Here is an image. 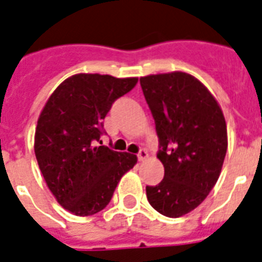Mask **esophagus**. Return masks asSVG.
Masks as SVG:
<instances>
[{
	"label": "esophagus",
	"instance_id": "34e87169",
	"mask_svg": "<svg viewBox=\"0 0 262 262\" xmlns=\"http://www.w3.org/2000/svg\"><path fill=\"white\" fill-rule=\"evenodd\" d=\"M137 159L140 161H144L148 159V152L145 149H140V152L137 153Z\"/></svg>",
	"mask_w": 262,
	"mask_h": 262
}]
</instances>
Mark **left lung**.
I'll list each match as a JSON object with an SVG mask.
<instances>
[{"mask_svg":"<svg viewBox=\"0 0 262 262\" xmlns=\"http://www.w3.org/2000/svg\"><path fill=\"white\" fill-rule=\"evenodd\" d=\"M159 137L164 179L146 186L156 211L178 218L192 211L215 186L227 150L226 121L196 78L169 72L140 78Z\"/></svg>","mask_w":262,"mask_h":262,"instance_id":"obj_1","label":"left lung"}]
</instances>
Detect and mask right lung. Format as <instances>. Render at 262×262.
Instances as JSON below:
<instances>
[{
    "label": "right lung",
    "instance_id": "right-lung-1",
    "mask_svg": "<svg viewBox=\"0 0 262 262\" xmlns=\"http://www.w3.org/2000/svg\"><path fill=\"white\" fill-rule=\"evenodd\" d=\"M137 78L78 74L56 87L37 121L35 155L47 186L66 210L94 215L109 205L121 178L137 157L101 144L113 103Z\"/></svg>",
    "mask_w": 262,
    "mask_h": 262
}]
</instances>
